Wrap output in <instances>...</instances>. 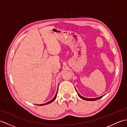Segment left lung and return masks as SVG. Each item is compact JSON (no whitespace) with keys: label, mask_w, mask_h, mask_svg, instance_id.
<instances>
[{"label":"left lung","mask_w":127,"mask_h":127,"mask_svg":"<svg viewBox=\"0 0 127 127\" xmlns=\"http://www.w3.org/2000/svg\"><path fill=\"white\" fill-rule=\"evenodd\" d=\"M75 90H76V91L77 92L78 95H79V96L80 97V98H81V99H82L83 100H87V101H95V100H98L99 99L101 98L102 96H104L105 95H105H102V96H99V97H98V98H85V97H83V96H82L79 93H78V92L77 91L76 88H75Z\"/></svg>","instance_id":"left-lung-1"}]
</instances>
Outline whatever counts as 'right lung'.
I'll return each mask as SVG.
<instances>
[{
	"label": "right lung",
	"mask_w": 127,
	"mask_h": 127,
	"mask_svg": "<svg viewBox=\"0 0 127 127\" xmlns=\"http://www.w3.org/2000/svg\"><path fill=\"white\" fill-rule=\"evenodd\" d=\"M57 92H58V90H57V93H56V95H55V97H54V98H53L52 100H50V101H48V102H46V103H45V104H37V105H39V106H43V105H47V104H48L51 103V102H53V101L54 100H55L56 99V97H57Z\"/></svg>",
	"instance_id": "add662e5"
}]
</instances>
